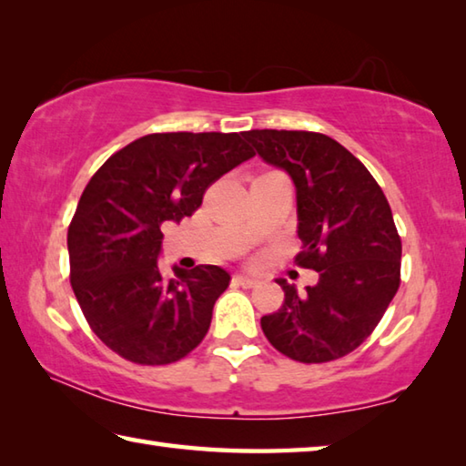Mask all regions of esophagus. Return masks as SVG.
Here are the masks:
<instances>
[{"mask_svg": "<svg viewBox=\"0 0 466 466\" xmlns=\"http://www.w3.org/2000/svg\"><path fill=\"white\" fill-rule=\"evenodd\" d=\"M234 281L238 283V285H242V287H255L258 283V279L248 277V275H236Z\"/></svg>", "mask_w": 466, "mask_h": 466, "instance_id": "34e87169", "label": "esophagus"}]
</instances>
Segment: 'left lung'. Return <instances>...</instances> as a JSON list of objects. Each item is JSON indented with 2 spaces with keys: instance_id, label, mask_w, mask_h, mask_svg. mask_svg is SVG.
I'll return each instance as SVG.
<instances>
[{
  "instance_id": "left-lung-1",
  "label": "left lung",
  "mask_w": 466,
  "mask_h": 466,
  "mask_svg": "<svg viewBox=\"0 0 466 466\" xmlns=\"http://www.w3.org/2000/svg\"><path fill=\"white\" fill-rule=\"evenodd\" d=\"M267 165L291 177L298 199L301 267L318 283L299 293L287 279L283 306L260 318L285 357L328 362L367 340L400 287L401 240L387 198L367 167L324 134L242 132Z\"/></svg>"
}]
</instances>
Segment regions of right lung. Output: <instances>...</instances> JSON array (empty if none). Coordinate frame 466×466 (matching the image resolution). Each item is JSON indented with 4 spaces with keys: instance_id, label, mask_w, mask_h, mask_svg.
Wrapping results in <instances>:
<instances>
[{
    "instance_id": "1",
    "label": "right lung",
    "mask_w": 466,
    "mask_h": 466,
    "mask_svg": "<svg viewBox=\"0 0 466 466\" xmlns=\"http://www.w3.org/2000/svg\"><path fill=\"white\" fill-rule=\"evenodd\" d=\"M255 157L240 134H148L91 177L66 234L71 285L93 332L138 365H168L204 340L230 283L216 265L158 268L160 224L191 216L208 185Z\"/></svg>"
}]
</instances>
